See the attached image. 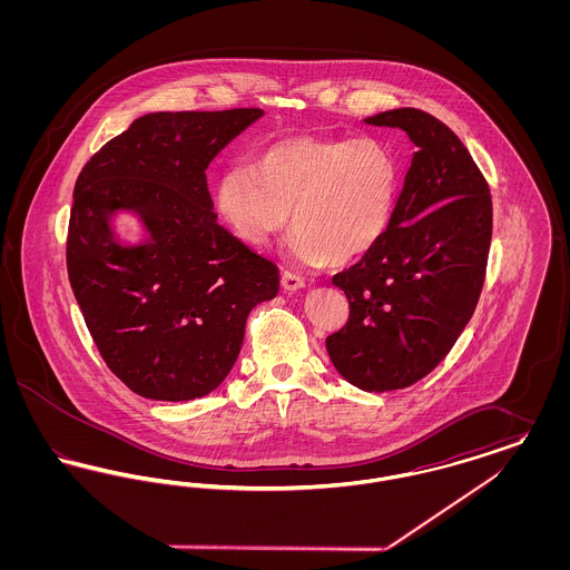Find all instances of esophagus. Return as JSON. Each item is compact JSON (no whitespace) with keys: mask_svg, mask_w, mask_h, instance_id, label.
Here are the masks:
<instances>
[{"mask_svg":"<svg viewBox=\"0 0 570 570\" xmlns=\"http://www.w3.org/2000/svg\"><path fill=\"white\" fill-rule=\"evenodd\" d=\"M303 277L298 275V273L293 272H282V288L284 291H298V288H303Z\"/></svg>","mask_w":570,"mask_h":570,"instance_id":"34e87169","label":"esophagus"}]
</instances>
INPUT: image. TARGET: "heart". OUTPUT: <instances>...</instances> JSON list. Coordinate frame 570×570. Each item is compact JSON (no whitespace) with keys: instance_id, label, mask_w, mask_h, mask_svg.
<instances>
[{"instance_id":"b5f03b06","label":"heart","mask_w":570,"mask_h":570,"mask_svg":"<svg viewBox=\"0 0 570 570\" xmlns=\"http://www.w3.org/2000/svg\"><path fill=\"white\" fill-rule=\"evenodd\" d=\"M400 196V166L370 136H291L258 151L252 166L228 164L214 203L228 230L265 247L288 226L298 263H351L384 239Z\"/></svg>"}]
</instances>
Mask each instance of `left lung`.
Here are the masks:
<instances>
[{
	"label": "left lung",
	"instance_id": "8db88e82",
	"mask_svg": "<svg viewBox=\"0 0 570 570\" xmlns=\"http://www.w3.org/2000/svg\"><path fill=\"white\" fill-rule=\"evenodd\" d=\"M365 121L402 128L416 151L384 239L333 275L351 314L326 353L351 384L382 393L428 376L472 318L488 272L491 194L434 115L395 109Z\"/></svg>",
	"mask_w": 570,
	"mask_h": 570
}]
</instances>
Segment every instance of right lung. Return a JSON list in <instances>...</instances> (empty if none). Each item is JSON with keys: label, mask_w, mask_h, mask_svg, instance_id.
<instances>
[{"label": "right lung", "mask_w": 570, "mask_h": 570, "mask_svg": "<svg viewBox=\"0 0 570 570\" xmlns=\"http://www.w3.org/2000/svg\"><path fill=\"white\" fill-rule=\"evenodd\" d=\"M261 109L177 110L135 119L82 166L66 265L85 325L110 372L136 395L188 402L228 376L254 305L277 295L272 261L219 226L207 166ZM148 230L119 245L109 216Z\"/></svg>", "instance_id": "1"}]
</instances>
